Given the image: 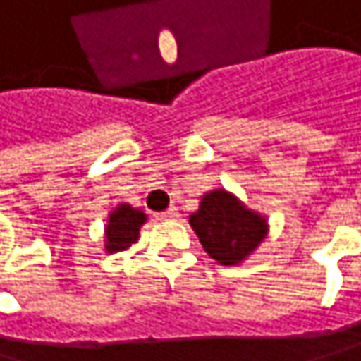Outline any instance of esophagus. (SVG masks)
Listing matches in <instances>:
<instances>
[{"label": "esophagus", "mask_w": 361, "mask_h": 361, "mask_svg": "<svg viewBox=\"0 0 361 361\" xmlns=\"http://www.w3.org/2000/svg\"><path fill=\"white\" fill-rule=\"evenodd\" d=\"M179 216V212H177V207H169L166 212H162L158 219H162V221H173V219H177Z\"/></svg>", "instance_id": "1"}]
</instances>
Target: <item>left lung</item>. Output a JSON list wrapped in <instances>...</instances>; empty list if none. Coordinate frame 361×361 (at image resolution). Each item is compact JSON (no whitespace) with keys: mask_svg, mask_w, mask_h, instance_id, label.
<instances>
[{"mask_svg":"<svg viewBox=\"0 0 361 361\" xmlns=\"http://www.w3.org/2000/svg\"><path fill=\"white\" fill-rule=\"evenodd\" d=\"M190 227L207 255L221 264H238L267 235V223L225 190H214L201 199L190 216Z\"/></svg>","mask_w":361,"mask_h":361,"instance_id":"obj_1","label":"left lung"}]
</instances>
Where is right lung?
I'll use <instances>...</instances> for the list:
<instances>
[{"label":"right lung","instance_id":"add662e5","mask_svg":"<svg viewBox=\"0 0 361 361\" xmlns=\"http://www.w3.org/2000/svg\"><path fill=\"white\" fill-rule=\"evenodd\" d=\"M145 214L140 210H134L130 205H118L116 210L110 214V223L106 229V240H108V251L116 253L128 249L132 243H136L138 238V229L145 223Z\"/></svg>","mask_w":361,"mask_h":361}]
</instances>
